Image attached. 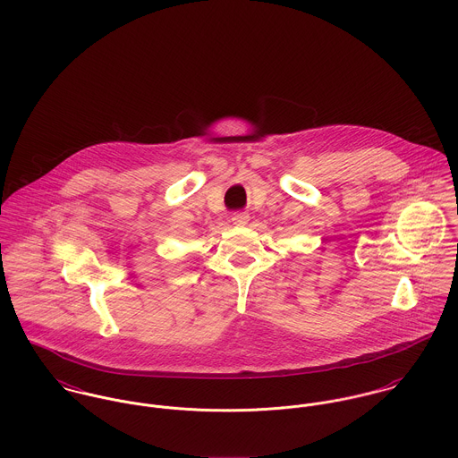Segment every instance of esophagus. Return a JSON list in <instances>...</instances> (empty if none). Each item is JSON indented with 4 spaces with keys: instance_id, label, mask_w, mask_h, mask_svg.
I'll use <instances>...</instances> for the list:
<instances>
[{
    "instance_id": "obj_1",
    "label": "esophagus",
    "mask_w": 458,
    "mask_h": 458,
    "mask_svg": "<svg viewBox=\"0 0 458 458\" xmlns=\"http://www.w3.org/2000/svg\"><path fill=\"white\" fill-rule=\"evenodd\" d=\"M248 221H250V216L246 212H235L232 216V223L237 226H244V225H248Z\"/></svg>"
}]
</instances>
